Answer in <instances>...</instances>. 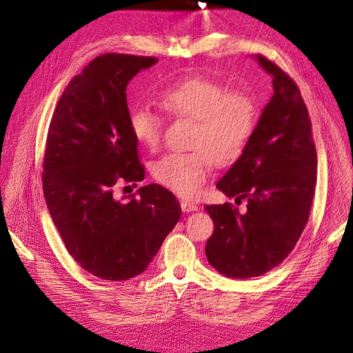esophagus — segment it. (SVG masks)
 Wrapping results in <instances>:
<instances>
[{
	"mask_svg": "<svg viewBox=\"0 0 353 353\" xmlns=\"http://www.w3.org/2000/svg\"><path fill=\"white\" fill-rule=\"evenodd\" d=\"M181 208H182L183 212H194V211H197V209H199L197 205L191 203V201H188V200H181Z\"/></svg>",
	"mask_w": 353,
	"mask_h": 353,
	"instance_id": "34e87169",
	"label": "esophagus"
}]
</instances>
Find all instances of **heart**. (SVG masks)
<instances>
[{
    "label": "heart",
    "instance_id": "b5f03b06",
    "mask_svg": "<svg viewBox=\"0 0 353 353\" xmlns=\"http://www.w3.org/2000/svg\"><path fill=\"white\" fill-rule=\"evenodd\" d=\"M161 108L176 118L194 121L190 152L163 154L152 172L165 188L181 197H194L203 188L214 162H235L249 144L256 127V106L250 95L211 79L194 77L157 97ZM129 127L141 145L156 150L163 132L162 117L148 106L130 112Z\"/></svg>",
    "mask_w": 353,
    "mask_h": 353
}]
</instances>
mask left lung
Instances as JSON below:
<instances>
[{
  "label": "left lung",
  "mask_w": 353,
  "mask_h": 353,
  "mask_svg": "<svg viewBox=\"0 0 353 353\" xmlns=\"http://www.w3.org/2000/svg\"><path fill=\"white\" fill-rule=\"evenodd\" d=\"M259 65L273 77L268 101L244 153L216 183L235 201L206 205L214 232L206 243L209 264L235 279L261 276L294 249L308 223L317 182V152L301 89L262 54Z\"/></svg>",
  "instance_id": "left-lung-1"
}]
</instances>
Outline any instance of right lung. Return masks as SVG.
Returning a JSON list of instances; mask_svg holds the SVG:
<instances>
[{
  "instance_id": "obj_1",
  "label": "right lung",
  "mask_w": 353,
  "mask_h": 353,
  "mask_svg": "<svg viewBox=\"0 0 353 353\" xmlns=\"http://www.w3.org/2000/svg\"><path fill=\"white\" fill-rule=\"evenodd\" d=\"M156 57L106 52L65 88L48 127L42 186L52 223L72 259L106 281L141 274L181 219L161 185L115 199L119 183L145 177L129 127L125 89Z\"/></svg>"
}]
</instances>
